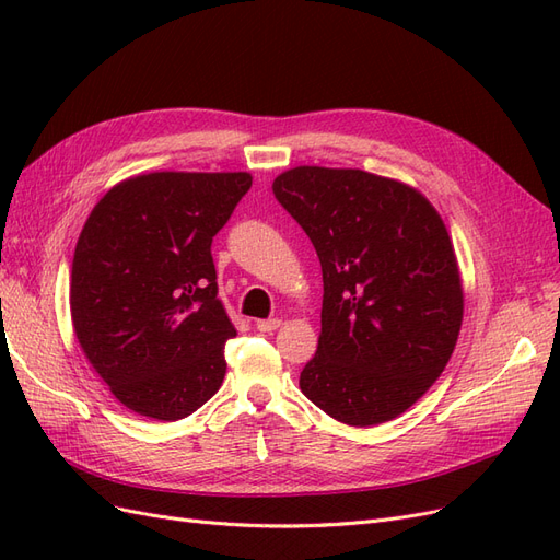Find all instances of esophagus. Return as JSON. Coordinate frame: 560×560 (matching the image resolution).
<instances>
[{
	"instance_id": "1",
	"label": "esophagus",
	"mask_w": 560,
	"mask_h": 560,
	"mask_svg": "<svg viewBox=\"0 0 560 560\" xmlns=\"http://www.w3.org/2000/svg\"><path fill=\"white\" fill-rule=\"evenodd\" d=\"M280 325H282V319L270 317V319H259V322H257V329H259L261 334H273Z\"/></svg>"
}]
</instances>
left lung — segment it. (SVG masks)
Masks as SVG:
<instances>
[{"label":"left lung","instance_id":"obj_1","mask_svg":"<svg viewBox=\"0 0 560 560\" xmlns=\"http://www.w3.org/2000/svg\"><path fill=\"white\" fill-rule=\"evenodd\" d=\"M273 194L322 266V331L301 393L352 428L393 420L442 376L463 325L451 235L413 186L354 167L299 165Z\"/></svg>","mask_w":560,"mask_h":560}]
</instances>
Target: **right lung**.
Masks as SVG:
<instances>
[{"instance_id":"obj_1","label":"right lung","mask_w":560,"mask_h":560,"mask_svg":"<svg viewBox=\"0 0 560 560\" xmlns=\"http://www.w3.org/2000/svg\"><path fill=\"white\" fill-rule=\"evenodd\" d=\"M249 186V173L135 175L112 186L83 224L72 325L126 409L171 422L222 385L235 327L217 299L210 247Z\"/></svg>"}]
</instances>
